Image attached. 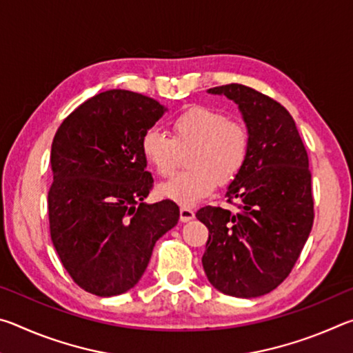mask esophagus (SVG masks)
Segmentation results:
<instances>
[{
  "instance_id": "34e87169",
  "label": "esophagus",
  "mask_w": 353,
  "mask_h": 353,
  "mask_svg": "<svg viewBox=\"0 0 353 353\" xmlns=\"http://www.w3.org/2000/svg\"><path fill=\"white\" fill-rule=\"evenodd\" d=\"M194 218V212L191 210L190 207H182L181 208V221L182 223H187V221H191Z\"/></svg>"
}]
</instances>
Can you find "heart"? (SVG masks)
Returning <instances> with one entry per match:
<instances>
[{"instance_id":"b5f03b06","label":"heart","mask_w":353,"mask_h":353,"mask_svg":"<svg viewBox=\"0 0 353 353\" xmlns=\"http://www.w3.org/2000/svg\"><path fill=\"white\" fill-rule=\"evenodd\" d=\"M171 139L148 129L140 148L146 163L159 176L176 170L179 152H188V171L159 187V194L181 205H191L240 174L250 152V130L240 119L208 107H188L170 121Z\"/></svg>"}]
</instances>
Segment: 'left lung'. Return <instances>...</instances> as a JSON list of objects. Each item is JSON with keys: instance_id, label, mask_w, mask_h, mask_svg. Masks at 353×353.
Instances as JSON below:
<instances>
[{"instance_id": "1", "label": "left lung", "mask_w": 353, "mask_h": 353, "mask_svg": "<svg viewBox=\"0 0 353 353\" xmlns=\"http://www.w3.org/2000/svg\"><path fill=\"white\" fill-rule=\"evenodd\" d=\"M234 99L250 130L249 159L227 188L236 213L205 205L196 218L208 229L202 266L208 282L235 297L268 294L290 276L314 221L308 154L290 112L241 83L208 90Z\"/></svg>"}]
</instances>
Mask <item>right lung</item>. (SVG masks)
Wrapping results in <instances>:
<instances>
[{
	"label": "right lung",
	"mask_w": 353,
	"mask_h": 353,
	"mask_svg": "<svg viewBox=\"0 0 353 353\" xmlns=\"http://www.w3.org/2000/svg\"><path fill=\"white\" fill-rule=\"evenodd\" d=\"M165 107L129 90L87 99L63 119L51 146V240L73 282L101 297L137 285L155 241L177 224L172 201L145 204L154 179L143 134Z\"/></svg>",
	"instance_id": "right-lung-1"
}]
</instances>
